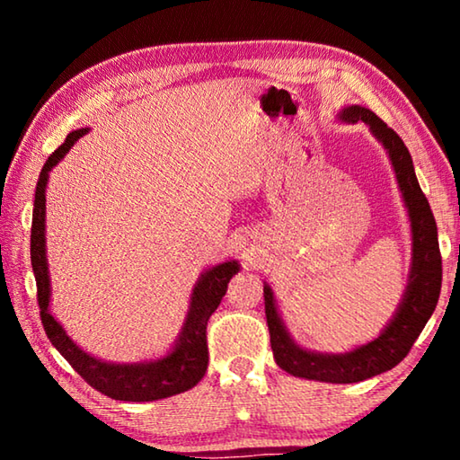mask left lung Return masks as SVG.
<instances>
[{
  "instance_id": "left-lung-1",
  "label": "left lung",
  "mask_w": 460,
  "mask_h": 460,
  "mask_svg": "<svg viewBox=\"0 0 460 460\" xmlns=\"http://www.w3.org/2000/svg\"><path fill=\"white\" fill-rule=\"evenodd\" d=\"M339 119L367 123L371 134L385 147L392 160L411 227V266L406 292L394 318L377 339L353 351L337 355L308 351L296 345L278 314L274 292L268 284H263V300H266L271 351L279 367L294 377L326 381V384H357V381L394 369L410 353L438 302L442 258L434 215L420 189L411 155L402 137L392 128H387V123L381 121L376 113L361 105L345 107L339 113Z\"/></svg>"
}]
</instances>
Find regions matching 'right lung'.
Wrapping results in <instances>:
<instances>
[{
    "instance_id": "right-lung-1",
    "label": "right lung",
    "mask_w": 460,
    "mask_h": 460,
    "mask_svg": "<svg viewBox=\"0 0 460 460\" xmlns=\"http://www.w3.org/2000/svg\"><path fill=\"white\" fill-rule=\"evenodd\" d=\"M89 128L71 131L65 144L54 150L40 172L36 184L34 213H32V239H30V255L38 288V306L46 334L57 351L73 365V369L97 392L121 402H154L170 395L189 392L202 379L208 365L207 347V323L221 305L227 292L229 279L239 271L235 260L223 261L219 266L202 271L199 282L190 294V306L176 345L168 355L155 361L144 363H109L84 353L76 342L68 337L60 323L50 314V276L46 261V184L49 172L65 158L76 139L87 134Z\"/></svg>"
}]
</instances>
